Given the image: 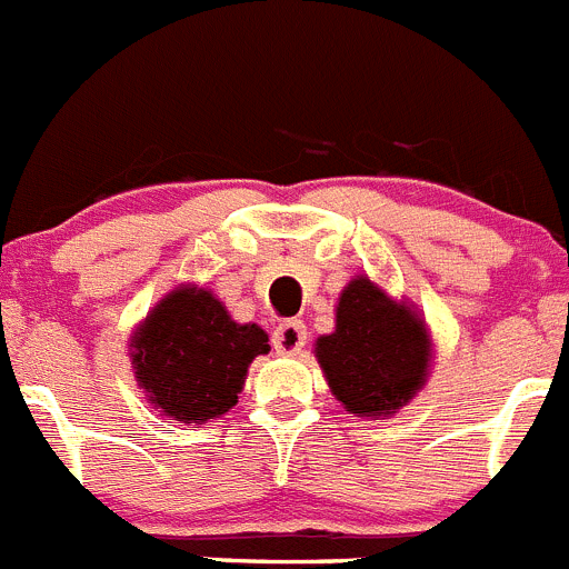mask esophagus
Segmentation results:
<instances>
[{
  "mask_svg": "<svg viewBox=\"0 0 569 569\" xmlns=\"http://www.w3.org/2000/svg\"><path fill=\"white\" fill-rule=\"evenodd\" d=\"M307 343V327L301 321H284L273 332V349L279 355H299Z\"/></svg>",
  "mask_w": 569,
  "mask_h": 569,
  "instance_id": "1",
  "label": "esophagus"
}]
</instances>
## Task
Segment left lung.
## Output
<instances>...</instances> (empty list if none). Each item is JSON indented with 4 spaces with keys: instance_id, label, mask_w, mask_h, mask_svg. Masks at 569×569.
<instances>
[{
    "instance_id": "1",
    "label": "left lung",
    "mask_w": 569,
    "mask_h": 569,
    "mask_svg": "<svg viewBox=\"0 0 569 569\" xmlns=\"http://www.w3.org/2000/svg\"><path fill=\"white\" fill-rule=\"evenodd\" d=\"M316 357L335 399L349 413L388 416L408 405L430 375L432 343L425 321L393 301L369 276L343 288L335 332L316 340Z\"/></svg>"
}]
</instances>
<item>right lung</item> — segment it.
I'll return each instance as SVG.
<instances>
[{
  "label": "right lung",
  "mask_w": 569,
  "mask_h": 569,
  "mask_svg": "<svg viewBox=\"0 0 569 569\" xmlns=\"http://www.w3.org/2000/svg\"><path fill=\"white\" fill-rule=\"evenodd\" d=\"M257 323L231 321L223 301L203 288H176L131 338L139 388L159 413L187 425L220 419L237 405L248 366L268 355Z\"/></svg>",
  "instance_id": "obj_1"
}]
</instances>
